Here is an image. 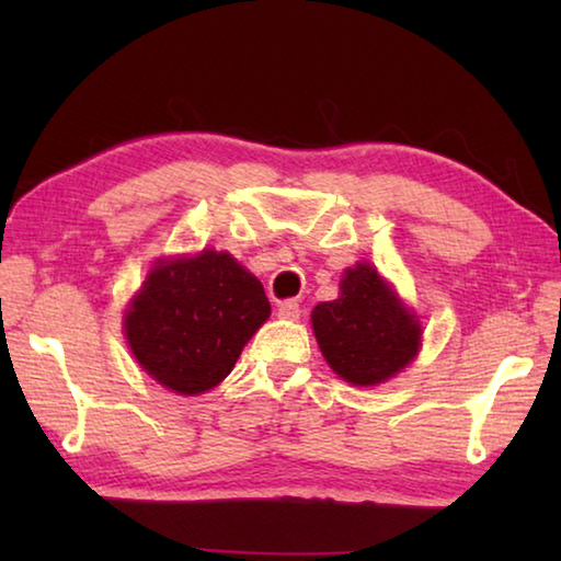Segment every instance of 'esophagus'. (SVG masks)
Masks as SVG:
<instances>
[{
  "instance_id": "obj_1",
  "label": "esophagus",
  "mask_w": 561,
  "mask_h": 561,
  "mask_svg": "<svg viewBox=\"0 0 561 561\" xmlns=\"http://www.w3.org/2000/svg\"><path fill=\"white\" fill-rule=\"evenodd\" d=\"M277 314H279V319H299L301 317V307H299V301H294V299H287V301H279L277 304Z\"/></svg>"
}]
</instances>
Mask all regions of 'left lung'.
I'll use <instances>...</instances> for the list:
<instances>
[{"label": "left lung", "instance_id": "8db88e82", "mask_svg": "<svg viewBox=\"0 0 561 561\" xmlns=\"http://www.w3.org/2000/svg\"><path fill=\"white\" fill-rule=\"evenodd\" d=\"M319 348L348 383L376 386L417 354L421 324L371 264L344 272L341 294L311 311Z\"/></svg>", "mask_w": 561, "mask_h": 561}]
</instances>
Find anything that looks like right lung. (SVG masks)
Returning a JSON list of instances; mask_svg holds the SVG:
<instances>
[{"mask_svg": "<svg viewBox=\"0 0 561 561\" xmlns=\"http://www.w3.org/2000/svg\"><path fill=\"white\" fill-rule=\"evenodd\" d=\"M267 317L260 279L230 254L205 250L153 267L126 314V336L158 383L195 396L232 371Z\"/></svg>", "mask_w": 561, "mask_h": 561, "instance_id": "obj_1", "label": "right lung"}]
</instances>
